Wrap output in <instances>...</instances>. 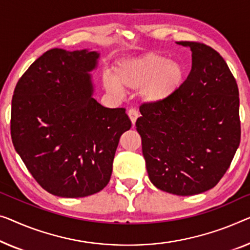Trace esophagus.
<instances>
[{"label":"esophagus","mask_w":250,"mask_h":250,"mask_svg":"<svg viewBox=\"0 0 250 250\" xmlns=\"http://www.w3.org/2000/svg\"><path fill=\"white\" fill-rule=\"evenodd\" d=\"M128 115L130 118V121H131V124L135 125L137 119H138V111L136 109H130L128 111Z\"/></svg>","instance_id":"1"}]
</instances>
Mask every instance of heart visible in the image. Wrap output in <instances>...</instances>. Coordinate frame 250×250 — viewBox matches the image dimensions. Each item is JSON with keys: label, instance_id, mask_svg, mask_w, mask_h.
<instances>
[{"label": "heart", "instance_id": "1", "mask_svg": "<svg viewBox=\"0 0 250 250\" xmlns=\"http://www.w3.org/2000/svg\"><path fill=\"white\" fill-rule=\"evenodd\" d=\"M183 65L157 53L122 59L112 69V77H104V87L110 94L120 96L126 91H138L148 104L168 100L184 81Z\"/></svg>", "mask_w": 250, "mask_h": 250}]
</instances>
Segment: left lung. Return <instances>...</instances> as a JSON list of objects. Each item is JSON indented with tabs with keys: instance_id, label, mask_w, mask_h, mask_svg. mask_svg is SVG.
<instances>
[{
	"instance_id": "obj_1",
	"label": "left lung",
	"mask_w": 250,
	"mask_h": 250,
	"mask_svg": "<svg viewBox=\"0 0 250 250\" xmlns=\"http://www.w3.org/2000/svg\"><path fill=\"white\" fill-rule=\"evenodd\" d=\"M192 51V69L165 102L143 104L136 122L149 180L175 195L214 188L240 144L239 91L220 54L200 42H177Z\"/></svg>"
}]
</instances>
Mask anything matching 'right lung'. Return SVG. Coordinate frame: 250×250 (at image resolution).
<instances>
[{
	"label": "right lung",
	"mask_w": 250,
	"mask_h": 250,
	"mask_svg": "<svg viewBox=\"0 0 250 250\" xmlns=\"http://www.w3.org/2000/svg\"><path fill=\"white\" fill-rule=\"evenodd\" d=\"M95 50L54 48L19 80L11 110L13 146L50 194L84 197L105 188L119 139L131 128L124 107L93 98Z\"/></svg>",
	"instance_id": "1"
}]
</instances>
